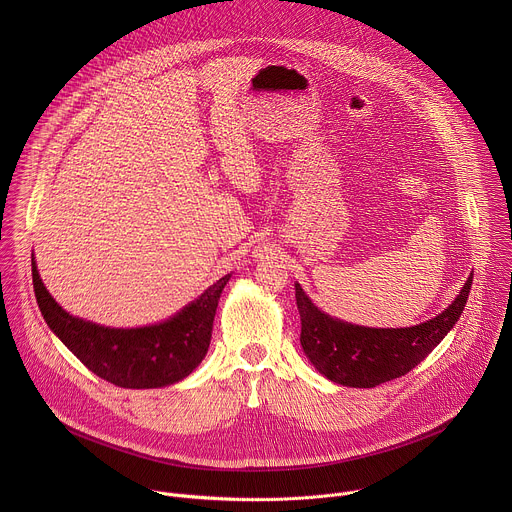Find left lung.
I'll list each match as a JSON object with an SVG mask.
<instances>
[{"mask_svg": "<svg viewBox=\"0 0 512 512\" xmlns=\"http://www.w3.org/2000/svg\"><path fill=\"white\" fill-rule=\"evenodd\" d=\"M472 277L474 273L442 314L411 328H364L342 322L320 312L296 283L302 348L326 379L344 387L371 389L399 379L415 369L460 320Z\"/></svg>", "mask_w": 512, "mask_h": 512, "instance_id": "obj_1", "label": "left lung"}]
</instances>
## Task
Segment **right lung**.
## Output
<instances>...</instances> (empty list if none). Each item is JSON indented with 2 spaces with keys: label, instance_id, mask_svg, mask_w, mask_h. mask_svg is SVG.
Returning <instances> with one entry per match:
<instances>
[{
  "label": "right lung",
  "instance_id": "obj_1",
  "mask_svg": "<svg viewBox=\"0 0 512 512\" xmlns=\"http://www.w3.org/2000/svg\"><path fill=\"white\" fill-rule=\"evenodd\" d=\"M231 273L166 322L105 328L62 310L44 287L32 257L38 308L50 330L97 377L123 389H158L188 377L206 356L218 300Z\"/></svg>",
  "mask_w": 512,
  "mask_h": 512
}]
</instances>
